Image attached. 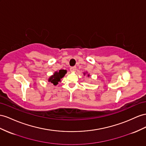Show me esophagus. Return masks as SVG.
<instances>
[{"mask_svg":"<svg viewBox=\"0 0 146 146\" xmlns=\"http://www.w3.org/2000/svg\"><path fill=\"white\" fill-rule=\"evenodd\" d=\"M70 72H74L76 71V66L71 67V68H70Z\"/></svg>","mask_w":146,"mask_h":146,"instance_id":"34e87169","label":"esophagus"}]
</instances>
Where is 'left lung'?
<instances>
[{"label":"left lung","mask_w":146,"mask_h":146,"mask_svg":"<svg viewBox=\"0 0 146 146\" xmlns=\"http://www.w3.org/2000/svg\"><path fill=\"white\" fill-rule=\"evenodd\" d=\"M87 74V76H88V77H89L90 76V74H88V72H84V76H85V75Z\"/></svg>","instance_id":"obj_1"}]
</instances>
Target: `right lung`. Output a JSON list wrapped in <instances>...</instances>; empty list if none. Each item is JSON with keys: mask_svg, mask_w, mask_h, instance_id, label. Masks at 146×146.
Wrapping results in <instances>:
<instances>
[{"mask_svg": "<svg viewBox=\"0 0 146 146\" xmlns=\"http://www.w3.org/2000/svg\"><path fill=\"white\" fill-rule=\"evenodd\" d=\"M67 73V70L61 69L59 71H55L54 74L48 78V82H51L54 85H56L58 82H61L62 78H63L66 74Z\"/></svg>", "mask_w": 146, "mask_h": 146, "instance_id": "1", "label": "right lung"}]
</instances>
